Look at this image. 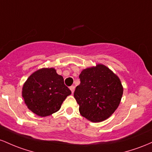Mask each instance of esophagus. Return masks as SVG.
<instances>
[{
    "label": "esophagus",
    "instance_id": "esophagus-1",
    "mask_svg": "<svg viewBox=\"0 0 152 152\" xmlns=\"http://www.w3.org/2000/svg\"><path fill=\"white\" fill-rule=\"evenodd\" d=\"M75 88L74 85H72V86L69 87V89H70L71 92H72V93H74V91H75Z\"/></svg>",
    "mask_w": 152,
    "mask_h": 152
}]
</instances>
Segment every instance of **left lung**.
Instances as JSON below:
<instances>
[{"label": "left lung", "instance_id": "1", "mask_svg": "<svg viewBox=\"0 0 152 152\" xmlns=\"http://www.w3.org/2000/svg\"><path fill=\"white\" fill-rule=\"evenodd\" d=\"M80 84L76 87L74 97L79 111L92 122L105 120L118 107L123 95L120 80L103 64L82 71Z\"/></svg>", "mask_w": 152, "mask_h": 152}]
</instances>
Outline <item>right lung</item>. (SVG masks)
Returning <instances> with one entry per match:
<instances>
[{
  "instance_id": "right-lung-1",
  "label": "right lung",
  "mask_w": 152,
  "mask_h": 152,
  "mask_svg": "<svg viewBox=\"0 0 152 152\" xmlns=\"http://www.w3.org/2000/svg\"><path fill=\"white\" fill-rule=\"evenodd\" d=\"M71 91L64 85L62 76L54 68L35 72L23 85L22 96L28 109L45 117L58 111Z\"/></svg>"
}]
</instances>
